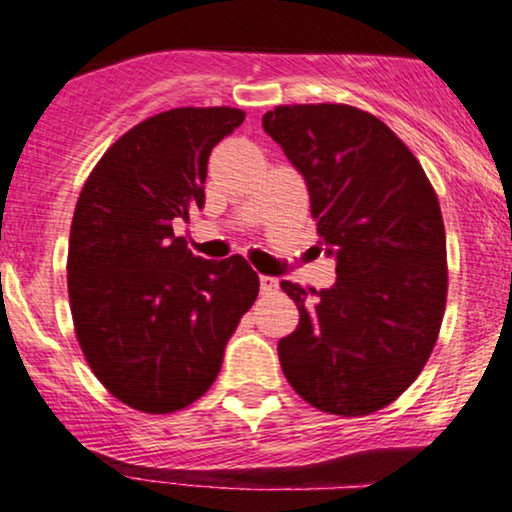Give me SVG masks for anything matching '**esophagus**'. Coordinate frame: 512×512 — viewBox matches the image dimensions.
<instances>
[{
    "mask_svg": "<svg viewBox=\"0 0 512 512\" xmlns=\"http://www.w3.org/2000/svg\"><path fill=\"white\" fill-rule=\"evenodd\" d=\"M260 289H262V293H276V291H279V279H276V276L262 274L260 276Z\"/></svg>",
    "mask_w": 512,
    "mask_h": 512,
    "instance_id": "esophagus-1",
    "label": "esophagus"
}]
</instances>
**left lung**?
I'll return each mask as SVG.
<instances>
[{
    "label": "left lung",
    "instance_id": "1",
    "mask_svg": "<svg viewBox=\"0 0 512 512\" xmlns=\"http://www.w3.org/2000/svg\"><path fill=\"white\" fill-rule=\"evenodd\" d=\"M262 127L305 178L317 236L337 257L332 289L281 281L301 313L279 342L281 370L310 407L366 416L436 346L448 298L436 190L407 144L354 105H276Z\"/></svg>",
    "mask_w": 512,
    "mask_h": 512
}]
</instances>
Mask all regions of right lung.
Listing matches in <instances>:
<instances>
[{"instance_id": "add662e5", "label": "right lung", "mask_w": 512, "mask_h": 512, "mask_svg": "<svg viewBox=\"0 0 512 512\" xmlns=\"http://www.w3.org/2000/svg\"><path fill=\"white\" fill-rule=\"evenodd\" d=\"M238 108H173L105 151L76 202L67 289L74 332L110 395L146 414L190 407L255 303L248 260H202L173 221L204 207L211 149L243 125Z\"/></svg>"}]
</instances>
